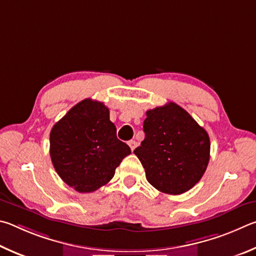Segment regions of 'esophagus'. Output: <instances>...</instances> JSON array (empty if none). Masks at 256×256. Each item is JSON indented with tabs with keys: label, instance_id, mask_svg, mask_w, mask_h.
Masks as SVG:
<instances>
[{
	"label": "esophagus",
	"instance_id": "obj_1",
	"mask_svg": "<svg viewBox=\"0 0 256 256\" xmlns=\"http://www.w3.org/2000/svg\"><path fill=\"white\" fill-rule=\"evenodd\" d=\"M127 144H128V146H129V147H130L132 152H134V150H135L136 147H137V142H136L135 140H129V142H127Z\"/></svg>",
	"mask_w": 256,
	"mask_h": 256
}]
</instances>
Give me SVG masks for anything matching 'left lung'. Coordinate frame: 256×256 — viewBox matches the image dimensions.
<instances>
[{"mask_svg": "<svg viewBox=\"0 0 256 256\" xmlns=\"http://www.w3.org/2000/svg\"><path fill=\"white\" fill-rule=\"evenodd\" d=\"M145 140L134 153L155 189L181 194L194 188L210 158L208 132L174 102L146 112Z\"/></svg>", "mask_w": 256, "mask_h": 256, "instance_id": "obj_1", "label": "left lung"}]
</instances>
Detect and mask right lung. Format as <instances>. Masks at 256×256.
<instances>
[{
    "instance_id": "1",
    "label": "right lung",
    "mask_w": 256,
    "mask_h": 256,
    "mask_svg": "<svg viewBox=\"0 0 256 256\" xmlns=\"http://www.w3.org/2000/svg\"><path fill=\"white\" fill-rule=\"evenodd\" d=\"M130 147L116 138L109 109L92 98L75 104L54 124L50 158L67 186L88 194L106 184Z\"/></svg>"
}]
</instances>
